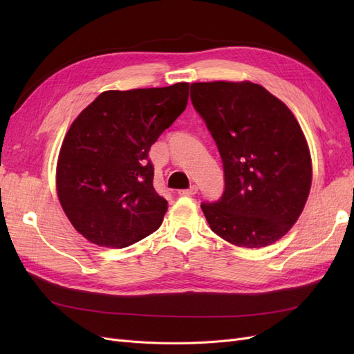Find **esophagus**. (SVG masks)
Wrapping results in <instances>:
<instances>
[{
  "mask_svg": "<svg viewBox=\"0 0 354 354\" xmlns=\"http://www.w3.org/2000/svg\"><path fill=\"white\" fill-rule=\"evenodd\" d=\"M195 194H198V186H195V185H192L189 189L178 190V195L180 196H192V195H195Z\"/></svg>",
  "mask_w": 354,
  "mask_h": 354,
  "instance_id": "obj_1",
  "label": "esophagus"
}]
</instances>
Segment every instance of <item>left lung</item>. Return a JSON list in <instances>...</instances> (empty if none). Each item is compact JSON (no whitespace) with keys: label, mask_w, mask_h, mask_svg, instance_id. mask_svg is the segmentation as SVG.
I'll use <instances>...</instances> for the list:
<instances>
[{"label":"left lung","mask_w":354,"mask_h":354,"mask_svg":"<svg viewBox=\"0 0 354 354\" xmlns=\"http://www.w3.org/2000/svg\"><path fill=\"white\" fill-rule=\"evenodd\" d=\"M190 100L223 160L224 192L201 203L214 233L236 246L281 239L303 212L312 158L288 106L250 81L195 82Z\"/></svg>","instance_id":"1"}]
</instances>
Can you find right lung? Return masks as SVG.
Listing matches in <instances>:
<instances>
[{
  "instance_id": "add662e5",
  "label": "right lung",
  "mask_w": 354,
  "mask_h": 354,
  "mask_svg": "<svg viewBox=\"0 0 354 354\" xmlns=\"http://www.w3.org/2000/svg\"><path fill=\"white\" fill-rule=\"evenodd\" d=\"M189 84L102 93L62 143L56 185L66 217L90 242L125 248L158 230L168 202L153 187L151 146L183 113Z\"/></svg>"
}]
</instances>
